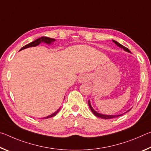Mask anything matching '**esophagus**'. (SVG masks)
Wrapping results in <instances>:
<instances>
[{"instance_id":"esophagus-1","label":"esophagus","mask_w":151,"mask_h":151,"mask_svg":"<svg viewBox=\"0 0 151 151\" xmlns=\"http://www.w3.org/2000/svg\"><path fill=\"white\" fill-rule=\"evenodd\" d=\"M88 80V76L86 75H81L79 76L78 81L80 83H84V82H86Z\"/></svg>"}]
</instances>
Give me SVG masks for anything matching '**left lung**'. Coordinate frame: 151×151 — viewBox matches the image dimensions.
<instances>
[{
  "mask_svg": "<svg viewBox=\"0 0 151 151\" xmlns=\"http://www.w3.org/2000/svg\"><path fill=\"white\" fill-rule=\"evenodd\" d=\"M113 42L115 43V44L116 45H118L119 47H121V48H123L124 50H125L126 51H127V52H130V51H129V48H127V47H124L123 45H121L120 44V43H119L118 42H116V41H115V40H113ZM88 106H89V107H90V109H91V111L93 112V113L94 114V115H95L96 116H97V117H99V118H102V119H113V118H116V117H118V116H121L122 114H121V115H105V114H100V113H99V112H96L95 111H94V110L93 109V107L91 106V103H90V101H88Z\"/></svg>",
  "mask_w": 151,
  "mask_h": 151,
  "instance_id": "1",
  "label": "left lung"
}]
</instances>
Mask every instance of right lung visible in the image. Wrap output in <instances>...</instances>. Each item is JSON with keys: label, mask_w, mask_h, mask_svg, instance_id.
<instances>
[{"label": "right lung", "mask_w": 151, "mask_h": 151, "mask_svg": "<svg viewBox=\"0 0 151 151\" xmlns=\"http://www.w3.org/2000/svg\"><path fill=\"white\" fill-rule=\"evenodd\" d=\"M55 39H51V38H48V37H42L39 38V39H37V40H34V41H33V42H31L30 43H29V44H28L27 45L24 46L23 47H22L21 48H20V50H23V49H24V48H29V47H36V46H37L38 45H39L40 42H46V43H47V44H50L51 42L55 41ZM59 110H60V109H58V111H56L55 112H54V113L51 114V115H49L48 116L45 117V119H48V118H50V117H52V116H55L56 114L58 113V111H59Z\"/></svg>", "instance_id": "add662e5"}]
</instances>
